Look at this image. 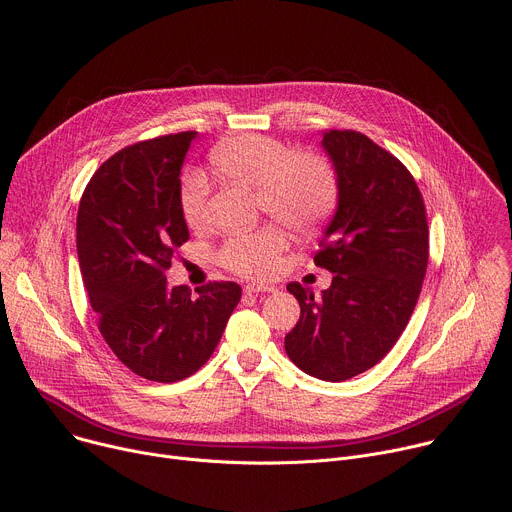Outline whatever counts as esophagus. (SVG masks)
Wrapping results in <instances>:
<instances>
[{
	"label": "esophagus",
	"instance_id": "34e87169",
	"mask_svg": "<svg viewBox=\"0 0 512 512\" xmlns=\"http://www.w3.org/2000/svg\"><path fill=\"white\" fill-rule=\"evenodd\" d=\"M245 292H247V294H263V292L273 294V292H277V288L271 286V284H247V286H245Z\"/></svg>",
	"mask_w": 512,
	"mask_h": 512
}]
</instances>
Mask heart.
<instances>
[{
  "instance_id": "obj_1",
  "label": "heart",
  "mask_w": 512,
  "mask_h": 512,
  "mask_svg": "<svg viewBox=\"0 0 512 512\" xmlns=\"http://www.w3.org/2000/svg\"><path fill=\"white\" fill-rule=\"evenodd\" d=\"M210 161L222 177L255 188L263 212L298 232L322 226L339 200V179L329 159L310 151H290L273 136H232L212 151ZM179 206L188 226H204L208 183L202 173L185 177ZM284 247L286 237L280 228L259 226L228 237L218 259L239 275L267 277L277 269Z\"/></svg>"
}]
</instances>
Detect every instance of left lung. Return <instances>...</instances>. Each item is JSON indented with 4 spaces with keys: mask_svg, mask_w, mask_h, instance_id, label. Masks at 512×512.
Wrapping results in <instances>:
<instances>
[{
    "mask_svg": "<svg viewBox=\"0 0 512 512\" xmlns=\"http://www.w3.org/2000/svg\"><path fill=\"white\" fill-rule=\"evenodd\" d=\"M322 147L339 204L314 263L333 284L318 300L288 284L300 320L284 345L306 374L343 382L384 359L406 329L427 273L429 224L421 190L392 153L357 130L324 132Z\"/></svg>",
    "mask_w": 512,
    "mask_h": 512,
    "instance_id": "left-lung-1",
    "label": "left lung"
}]
</instances>
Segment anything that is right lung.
I'll return each instance as SVG.
<instances>
[{
  "mask_svg": "<svg viewBox=\"0 0 512 512\" xmlns=\"http://www.w3.org/2000/svg\"><path fill=\"white\" fill-rule=\"evenodd\" d=\"M196 134L118 151L89 179L77 212L79 267L98 329L132 374L161 384L196 374L241 300L235 282H210L198 296L167 286L165 271L190 239L179 173Z\"/></svg>",
  "mask_w": 512,
  "mask_h": 512,
  "instance_id": "1",
  "label": "right lung"
}]
</instances>
